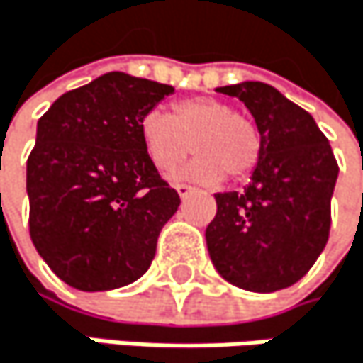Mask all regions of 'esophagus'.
<instances>
[{
    "instance_id": "34e87169",
    "label": "esophagus",
    "mask_w": 363,
    "mask_h": 363,
    "mask_svg": "<svg viewBox=\"0 0 363 363\" xmlns=\"http://www.w3.org/2000/svg\"><path fill=\"white\" fill-rule=\"evenodd\" d=\"M176 191H178V196H180V198L185 200V198H189V196L196 191V187H191V185H185V183H178V185H176Z\"/></svg>"
}]
</instances>
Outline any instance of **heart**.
<instances>
[{"instance_id":"b5f03b06","label":"heart","mask_w":363,"mask_h":363,"mask_svg":"<svg viewBox=\"0 0 363 363\" xmlns=\"http://www.w3.org/2000/svg\"><path fill=\"white\" fill-rule=\"evenodd\" d=\"M142 142L157 169L172 174L194 152H200L187 174L200 183L247 178L262 155L258 124L235 107L208 99H185L172 105V116L148 111L142 118Z\"/></svg>"}]
</instances>
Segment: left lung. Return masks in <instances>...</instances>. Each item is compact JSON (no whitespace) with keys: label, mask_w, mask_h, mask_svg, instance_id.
<instances>
[{"label":"left lung","mask_w":363,"mask_h":363,"mask_svg":"<svg viewBox=\"0 0 363 363\" xmlns=\"http://www.w3.org/2000/svg\"><path fill=\"white\" fill-rule=\"evenodd\" d=\"M217 90L252 111L262 155L241 194L215 196L217 215L206 228L211 260L243 291L289 289L327 245L338 161L314 118L275 88L243 82Z\"/></svg>","instance_id":"8db88e82"}]
</instances>
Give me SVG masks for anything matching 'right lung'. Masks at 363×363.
<instances>
[{
  "label": "right lung",
  "instance_id": "right-lung-1",
  "mask_svg": "<svg viewBox=\"0 0 363 363\" xmlns=\"http://www.w3.org/2000/svg\"><path fill=\"white\" fill-rule=\"evenodd\" d=\"M174 88L107 72L62 94L38 120L28 157L30 237L49 269L79 291L142 277L180 196L142 142V118Z\"/></svg>",
  "mask_w": 363,
  "mask_h": 363
}]
</instances>
